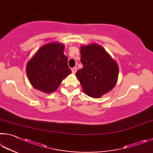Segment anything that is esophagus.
I'll use <instances>...</instances> for the list:
<instances>
[{
	"label": "esophagus",
	"mask_w": 153,
	"mask_h": 153,
	"mask_svg": "<svg viewBox=\"0 0 153 153\" xmlns=\"http://www.w3.org/2000/svg\"><path fill=\"white\" fill-rule=\"evenodd\" d=\"M71 70H72V73H73V74H75V73H76V72L77 68H76V67H74V68H72Z\"/></svg>",
	"instance_id": "1"
}]
</instances>
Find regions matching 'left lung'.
Wrapping results in <instances>:
<instances>
[{
    "label": "left lung",
    "instance_id": "left-lung-1",
    "mask_svg": "<svg viewBox=\"0 0 153 153\" xmlns=\"http://www.w3.org/2000/svg\"><path fill=\"white\" fill-rule=\"evenodd\" d=\"M82 68L76 72L85 93L100 98L113 89L118 77L119 68L105 49L97 44L81 47Z\"/></svg>",
    "mask_w": 153,
    "mask_h": 153
}]
</instances>
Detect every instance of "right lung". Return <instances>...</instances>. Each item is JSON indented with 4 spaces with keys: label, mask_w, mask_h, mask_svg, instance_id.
<instances>
[{
    "label": "right lung",
    "mask_w": 153,
    "mask_h": 153,
    "mask_svg": "<svg viewBox=\"0 0 153 153\" xmlns=\"http://www.w3.org/2000/svg\"><path fill=\"white\" fill-rule=\"evenodd\" d=\"M64 44L50 43L43 45L28 62L26 72L32 86L45 93L58 89L62 81L72 73Z\"/></svg>",
    "instance_id": "1"
}]
</instances>
